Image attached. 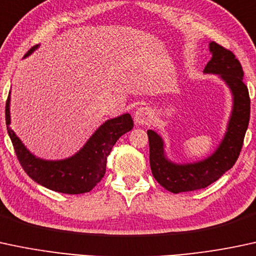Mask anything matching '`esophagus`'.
Wrapping results in <instances>:
<instances>
[{"label":"esophagus","mask_w":256,"mask_h":256,"mask_svg":"<svg viewBox=\"0 0 256 256\" xmlns=\"http://www.w3.org/2000/svg\"><path fill=\"white\" fill-rule=\"evenodd\" d=\"M152 120V112L146 106H142L136 111L134 114V120H136V124L138 126H144L150 123Z\"/></svg>","instance_id":"obj_1"}]
</instances>
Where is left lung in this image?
<instances>
[{
    "mask_svg": "<svg viewBox=\"0 0 256 256\" xmlns=\"http://www.w3.org/2000/svg\"><path fill=\"white\" fill-rule=\"evenodd\" d=\"M209 52L212 59L203 72L218 74L232 94V111L228 128L215 151L202 160L175 163L166 157L164 142L160 134L152 129L148 130L152 174L160 186L173 194L200 190L216 182L236 163L248 129L250 99L243 82L240 62L231 50L215 42L209 43Z\"/></svg>",
    "mask_w": 256,
    "mask_h": 256,
    "instance_id": "obj_1",
    "label": "left lung"
}]
</instances>
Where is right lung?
Segmentation results:
<instances>
[{
  "label": "right lung",
  "instance_id": "obj_1",
  "mask_svg": "<svg viewBox=\"0 0 256 256\" xmlns=\"http://www.w3.org/2000/svg\"><path fill=\"white\" fill-rule=\"evenodd\" d=\"M38 44L34 46L24 56L32 54ZM10 92L6 102V124L20 164L28 176L52 191L68 194L90 192L106 172V160L114 145L123 134L132 130L134 123L129 114L108 120L92 134L87 142L76 154L64 160H43L28 150L19 136L10 128Z\"/></svg>",
  "mask_w": 256,
  "mask_h": 256
}]
</instances>
